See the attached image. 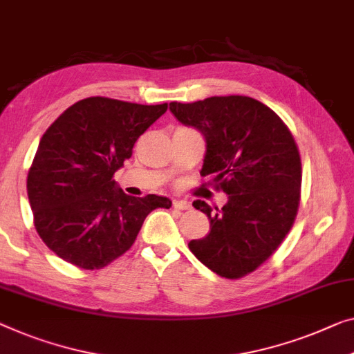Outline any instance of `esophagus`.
<instances>
[{
  "label": "esophagus",
  "mask_w": 354,
  "mask_h": 354,
  "mask_svg": "<svg viewBox=\"0 0 354 354\" xmlns=\"http://www.w3.org/2000/svg\"><path fill=\"white\" fill-rule=\"evenodd\" d=\"M173 208H176L179 211H186V209H191V205L186 200H173Z\"/></svg>",
  "instance_id": "34e87169"
}]
</instances>
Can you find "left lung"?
Here are the masks:
<instances>
[{
	"label": "left lung",
	"instance_id": "1",
	"mask_svg": "<svg viewBox=\"0 0 354 354\" xmlns=\"http://www.w3.org/2000/svg\"><path fill=\"white\" fill-rule=\"evenodd\" d=\"M170 111L202 131L200 175L229 195L216 211L202 200L192 203L208 216L211 230L189 250L219 277H246L278 250L297 216L302 162L291 130L275 111L243 95L173 102Z\"/></svg>",
	"mask_w": 354,
	"mask_h": 354
}]
</instances>
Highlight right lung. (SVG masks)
<instances>
[{
  "label": "right lung",
  "mask_w": 354,
  "mask_h": 354,
  "mask_svg": "<svg viewBox=\"0 0 354 354\" xmlns=\"http://www.w3.org/2000/svg\"><path fill=\"white\" fill-rule=\"evenodd\" d=\"M167 108L88 97L42 135L26 191L36 232L63 261L84 270L106 267L130 250L152 209L171 207L154 194L127 195L113 179Z\"/></svg>",
  "instance_id": "obj_1"
}]
</instances>
